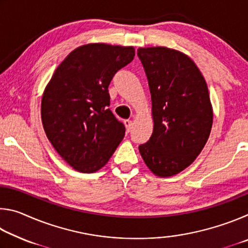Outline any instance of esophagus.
Listing matches in <instances>:
<instances>
[{
    "mask_svg": "<svg viewBox=\"0 0 248 248\" xmlns=\"http://www.w3.org/2000/svg\"><path fill=\"white\" fill-rule=\"evenodd\" d=\"M132 124H133L132 120H130V119H128V120H124V125H125V130H127V132H130V131H131V129H132Z\"/></svg>",
    "mask_w": 248,
    "mask_h": 248,
    "instance_id": "obj_1",
    "label": "esophagus"
}]
</instances>
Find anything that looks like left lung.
Masks as SVG:
<instances>
[{
	"mask_svg": "<svg viewBox=\"0 0 248 248\" xmlns=\"http://www.w3.org/2000/svg\"><path fill=\"white\" fill-rule=\"evenodd\" d=\"M152 99L153 132L139 145L146 166L170 177L189 166L202 151L213 110L205 79L191 59L166 47L138 49Z\"/></svg>",
	"mask_w": 248,
	"mask_h": 248,
	"instance_id": "8db88e82",
	"label": "left lung"
}]
</instances>
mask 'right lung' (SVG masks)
<instances>
[{"mask_svg":"<svg viewBox=\"0 0 248 248\" xmlns=\"http://www.w3.org/2000/svg\"><path fill=\"white\" fill-rule=\"evenodd\" d=\"M133 58V47L84 45L69 53L46 86L41 99L45 132L74 170L97 171L124 139V125L108 108V86Z\"/></svg>","mask_w":248,"mask_h":248,"instance_id":"right-lung-1","label":"right lung"}]
</instances>
